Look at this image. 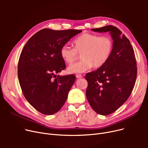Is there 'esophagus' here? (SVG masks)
Listing matches in <instances>:
<instances>
[{
	"label": "esophagus",
	"instance_id": "obj_1",
	"mask_svg": "<svg viewBox=\"0 0 148 148\" xmlns=\"http://www.w3.org/2000/svg\"><path fill=\"white\" fill-rule=\"evenodd\" d=\"M83 77V75H82L81 74H77L76 75V78L77 79H80V78H82Z\"/></svg>",
	"mask_w": 148,
	"mask_h": 148
}]
</instances>
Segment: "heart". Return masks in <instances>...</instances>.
Masks as SVG:
<instances>
[{"mask_svg": "<svg viewBox=\"0 0 148 148\" xmlns=\"http://www.w3.org/2000/svg\"><path fill=\"white\" fill-rule=\"evenodd\" d=\"M75 48L65 44L60 54L65 63L71 65L82 54V60L68 68L69 74L83 73L93 66L98 68L104 66L110 59L113 49V41L107 36L85 33L74 40Z\"/></svg>", "mask_w": 148, "mask_h": 148, "instance_id": "1", "label": "heart"}]
</instances>
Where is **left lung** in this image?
I'll list each match as a JSON object with an SVG mask.
<instances>
[{
    "mask_svg": "<svg viewBox=\"0 0 148 148\" xmlns=\"http://www.w3.org/2000/svg\"><path fill=\"white\" fill-rule=\"evenodd\" d=\"M91 30L108 32L113 41V51L107 63L85 76L90 106L96 113L105 116L115 112L129 98L136 80L137 64L129 40L118 28L108 25Z\"/></svg>",
    "mask_w": 148,
    "mask_h": 148,
    "instance_id": "obj_1",
    "label": "left lung"
}]
</instances>
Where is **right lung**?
<instances>
[{"mask_svg": "<svg viewBox=\"0 0 148 148\" xmlns=\"http://www.w3.org/2000/svg\"><path fill=\"white\" fill-rule=\"evenodd\" d=\"M82 31L43 29L31 37L23 47L18 64V77L29 103L44 114L57 113L63 106L75 76L56 75L65 68L60 50Z\"/></svg>", "mask_w": 148, "mask_h": 148, "instance_id": "obj_1", "label": "right lung"}]
</instances>
